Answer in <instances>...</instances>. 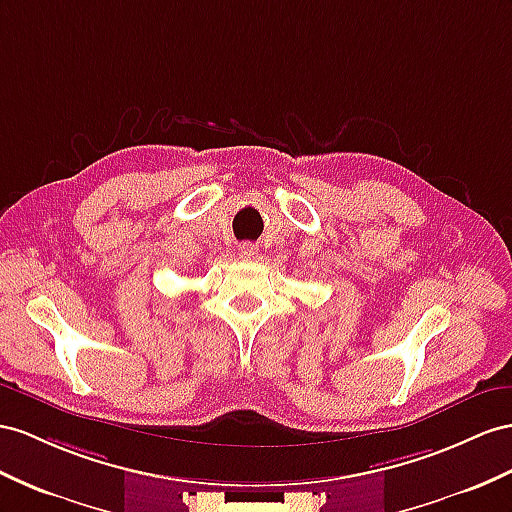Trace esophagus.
Returning a JSON list of instances; mask_svg holds the SVG:
<instances>
[{"label": "esophagus", "mask_w": 512, "mask_h": 512, "mask_svg": "<svg viewBox=\"0 0 512 512\" xmlns=\"http://www.w3.org/2000/svg\"><path fill=\"white\" fill-rule=\"evenodd\" d=\"M238 253H240L242 259H255L257 257V246L244 242V244L238 246Z\"/></svg>", "instance_id": "esophagus-1"}]
</instances>
